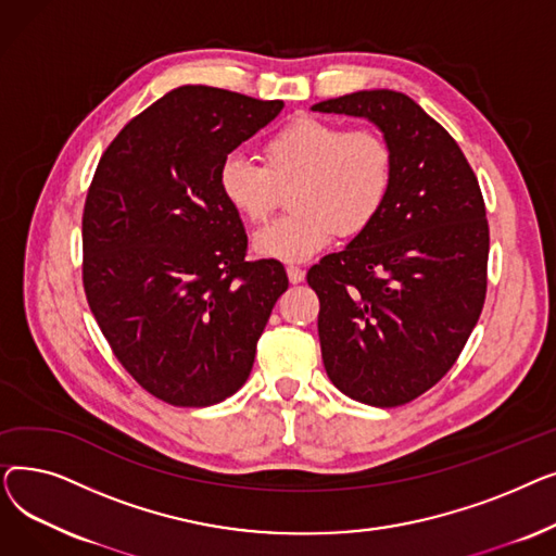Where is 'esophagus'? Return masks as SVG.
<instances>
[{
	"label": "esophagus",
	"instance_id": "obj_1",
	"mask_svg": "<svg viewBox=\"0 0 556 556\" xmlns=\"http://www.w3.org/2000/svg\"><path fill=\"white\" fill-rule=\"evenodd\" d=\"M286 273H288L290 283H300V281H304V275H306L300 266H288V268H286Z\"/></svg>",
	"mask_w": 556,
	"mask_h": 556
}]
</instances>
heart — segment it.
Instances as JSON below:
<instances>
[{
    "instance_id": "obj_1",
    "label": "heart",
    "mask_w": 556,
    "mask_h": 556,
    "mask_svg": "<svg viewBox=\"0 0 556 556\" xmlns=\"http://www.w3.org/2000/svg\"><path fill=\"white\" fill-rule=\"evenodd\" d=\"M396 155L386 132L298 114L261 143V166L227 155L218 189L245 223L266 220L288 193L290 214L258 229L252 248L263 258L306 261L333 233L354 239L383 212L394 187Z\"/></svg>"
}]
</instances>
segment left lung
I'll list each match as a JSON object with an SVG mask.
<instances>
[{"mask_svg": "<svg viewBox=\"0 0 556 556\" xmlns=\"http://www.w3.org/2000/svg\"><path fill=\"white\" fill-rule=\"evenodd\" d=\"M386 132L396 175L383 212L306 281L331 383L349 399L396 407L446 376L486 298L484 198L457 141L410 97L365 90L315 103Z\"/></svg>", "mask_w": 556, "mask_h": 556, "instance_id": "left-lung-1", "label": "left lung"}]
</instances>
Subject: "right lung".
<instances>
[{
  "label": "right lung",
  "mask_w": 556,
  "mask_h": 556,
  "mask_svg": "<svg viewBox=\"0 0 556 556\" xmlns=\"http://www.w3.org/2000/svg\"><path fill=\"white\" fill-rule=\"evenodd\" d=\"M283 101L182 85L139 112L99 160L83 210V288L112 354L155 399L207 407L237 392L288 288L248 261L218 166Z\"/></svg>",
  "instance_id": "1"
}]
</instances>
